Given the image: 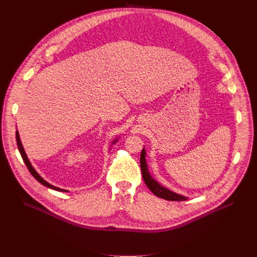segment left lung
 Here are the masks:
<instances>
[{
    "instance_id": "8db88e82",
    "label": "left lung",
    "mask_w": 257,
    "mask_h": 257,
    "mask_svg": "<svg viewBox=\"0 0 257 257\" xmlns=\"http://www.w3.org/2000/svg\"><path fill=\"white\" fill-rule=\"evenodd\" d=\"M140 168H141L142 177H143V180L145 182L146 186L150 188V190L156 196L161 197V198L166 199V200H171V201H183V200L187 199L184 196L176 194V193L170 191L169 189L161 186L156 180H154L152 178V176L150 175L149 170H148V165H146V162H145V151H144V149L142 150L141 156H140Z\"/></svg>"
}]
</instances>
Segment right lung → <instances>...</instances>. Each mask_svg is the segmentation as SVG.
I'll return each mask as SVG.
<instances>
[{
    "label": "right lung",
    "mask_w": 257,
    "mask_h": 257,
    "mask_svg": "<svg viewBox=\"0 0 257 257\" xmlns=\"http://www.w3.org/2000/svg\"><path fill=\"white\" fill-rule=\"evenodd\" d=\"M16 141H17V145H18V150H19V152H20V155H21V157H22V159H23V162L25 163V165H26V167H27V169H28V171L30 172V174L38 180L41 184H43V185H45L46 187H49V188H51V189H54V190H57V191H64V192H66V190H64V189H61V188H58V187H56V186H53V185H51L50 183H48L47 181H45L39 174H38V172H36L34 169H33V167L31 166V164H30V162L28 161V159H27V157H26V154H25V152H24V149H23V146H22V143H21V141H20V138H19V133H18V131H16Z\"/></svg>",
    "instance_id": "right-lung-1"
}]
</instances>
